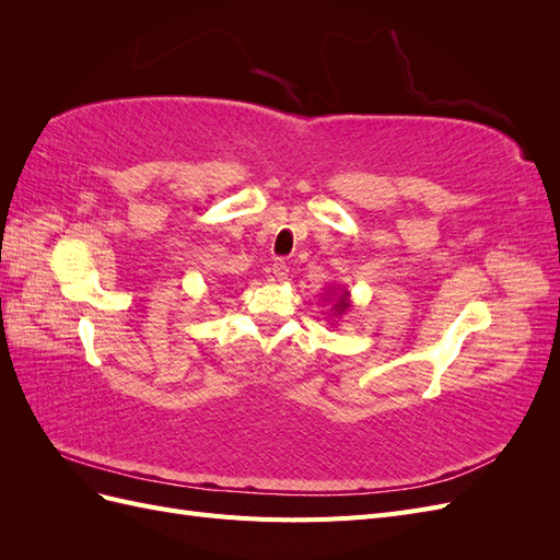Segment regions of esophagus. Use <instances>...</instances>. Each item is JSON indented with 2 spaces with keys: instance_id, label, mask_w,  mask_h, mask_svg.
I'll return each instance as SVG.
<instances>
[{
  "instance_id": "esophagus-1",
  "label": "esophagus",
  "mask_w": 560,
  "mask_h": 560,
  "mask_svg": "<svg viewBox=\"0 0 560 560\" xmlns=\"http://www.w3.org/2000/svg\"><path fill=\"white\" fill-rule=\"evenodd\" d=\"M270 273H273V278L278 282H284L287 273H290V268H287V264L282 259H278V261H273V266H270Z\"/></svg>"
}]
</instances>
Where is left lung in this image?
<instances>
[{"label":"left lung","instance_id":"obj_1","mask_svg":"<svg viewBox=\"0 0 560 560\" xmlns=\"http://www.w3.org/2000/svg\"><path fill=\"white\" fill-rule=\"evenodd\" d=\"M325 303H329V311L334 313V317H343L350 308H352V301H350V292L346 290L343 284H336L334 290L329 287V292H327V296L322 299Z\"/></svg>","mask_w":560,"mask_h":560}]
</instances>
